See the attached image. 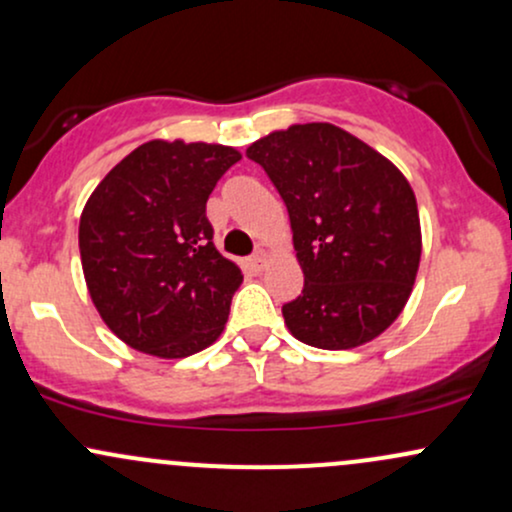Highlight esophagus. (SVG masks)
<instances>
[{
    "instance_id": "esophagus-1",
    "label": "esophagus",
    "mask_w": 512,
    "mask_h": 512,
    "mask_svg": "<svg viewBox=\"0 0 512 512\" xmlns=\"http://www.w3.org/2000/svg\"><path fill=\"white\" fill-rule=\"evenodd\" d=\"M248 264H250V269H255V272H264V267L269 264V255L264 250H260L257 255L250 257Z\"/></svg>"
}]
</instances>
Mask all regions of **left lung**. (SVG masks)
Returning a JSON list of instances; mask_svg holds the SVG:
<instances>
[{
	"instance_id": "1",
	"label": "left lung",
	"mask_w": 512,
	"mask_h": 512,
	"mask_svg": "<svg viewBox=\"0 0 512 512\" xmlns=\"http://www.w3.org/2000/svg\"><path fill=\"white\" fill-rule=\"evenodd\" d=\"M289 211L303 293L281 308L298 342L354 349L407 305L421 221L402 170L330 122L276 129L248 146Z\"/></svg>"
}]
</instances>
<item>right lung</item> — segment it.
Listing matches in <instances>:
<instances>
[{
	"mask_svg": "<svg viewBox=\"0 0 512 512\" xmlns=\"http://www.w3.org/2000/svg\"><path fill=\"white\" fill-rule=\"evenodd\" d=\"M240 158L233 146L151 139L88 197L79 221L88 296L132 349L185 358L221 337L243 272L211 240L207 199Z\"/></svg>",
	"mask_w": 512,
	"mask_h": 512,
	"instance_id": "add662e5",
	"label": "right lung"
}]
</instances>
